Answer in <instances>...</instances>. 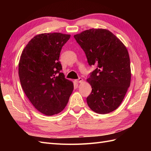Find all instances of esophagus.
Returning a JSON list of instances; mask_svg holds the SVG:
<instances>
[{"label": "esophagus", "mask_w": 151, "mask_h": 151, "mask_svg": "<svg viewBox=\"0 0 151 151\" xmlns=\"http://www.w3.org/2000/svg\"><path fill=\"white\" fill-rule=\"evenodd\" d=\"M83 81V78H79L78 79H76V83H82V82Z\"/></svg>", "instance_id": "obj_1"}]
</instances>
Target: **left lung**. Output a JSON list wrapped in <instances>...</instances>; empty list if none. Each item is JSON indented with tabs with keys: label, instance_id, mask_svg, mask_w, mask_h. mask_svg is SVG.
Returning a JSON list of instances; mask_svg holds the SVG:
<instances>
[{
	"label": "left lung",
	"instance_id": "8db88e82",
	"mask_svg": "<svg viewBox=\"0 0 151 151\" xmlns=\"http://www.w3.org/2000/svg\"><path fill=\"white\" fill-rule=\"evenodd\" d=\"M74 37L85 52L89 65L97 67L87 79L92 87L86 99L89 107L99 114L115 110L130 85V62L126 47L105 29H88Z\"/></svg>",
	"mask_w": 151,
	"mask_h": 151
}]
</instances>
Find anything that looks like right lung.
<instances>
[{"instance_id": "1", "label": "right lung", "mask_w": 151, "mask_h": 151, "mask_svg": "<svg viewBox=\"0 0 151 151\" xmlns=\"http://www.w3.org/2000/svg\"><path fill=\"white\" fill-rule=\"evenodd\" d=\"M70 37L60 33L36 35L21 53L19 76L22 88L34 107L45 115L61 112L74 89L72 82L60 72L58 60Z\"/></svg>"}]
</instances>
